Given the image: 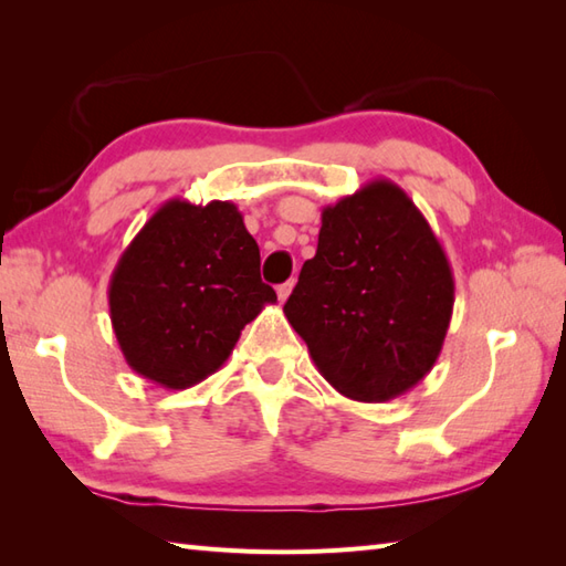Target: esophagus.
<instances>
[{
	"label": "esophagus",
	"instance_id": "1",
	"mask_svg": "<svg viewBox=\"0 0 566 566\" xmlns=\"http://www.w3.org/2000/svg\"><path fill=\"white\" fill-rule=\"evenodd\" d=\"M292 290H294V282H284L276 286V296H280V302H286V296L292 294Z\"/></svg>",
	"mask_w": 566,
	"mask_h": 566
}]
</instances>
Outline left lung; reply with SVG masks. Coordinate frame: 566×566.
Listing matches in <instances>:
<instances>
[{
	"label": "left lung",
	"instance_id": "left-lung-1",
	"mask_svg": "<svg viewBox=\"0 0 566 566\" xmlns=\"http://www.w3.org/2000/svg\"><path fill=\"white\" fill-rule=\"evenodd\" d=\"M452 306L450 262L426 216L391 179H371L323 209L284 316L335 391L381 403L436 365Z\"/></svg>",
	"mask_w": 566,
	"mask_h": 566
}]
</instances>
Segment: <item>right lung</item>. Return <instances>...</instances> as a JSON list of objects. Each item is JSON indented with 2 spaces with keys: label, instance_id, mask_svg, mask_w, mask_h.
<instances>
[{
  "label": "right lung",
  "instance_id": "1",
  "mask_svg": "<svg viewBox=\"0 0 566 566\" xmlns=\"http://www.w3.org/2000/svg\"><path fill=\"white\" fill-rule=\"evenodd\" d=\"M274 302L260 280V248L231 201H165L109 282L112 326L128 367L165 389L213 375L240 331Z\"/></svg>",
  "mask_w": 566,
  "mask_h": 566
}]
</instances>
